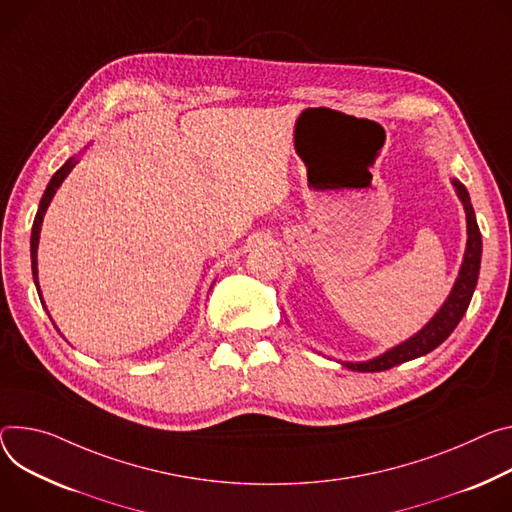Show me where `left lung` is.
<instances>
[{
	"mask_svg": "<svg viewBox=\"0 0 512 512\" xmlns=\"http://www.w3.org/2000/svg\"><path fill=\"white\" fill-rule=\"evenodd\" d=\"M453 185H455V192H457L459 200L463 202V208H466L468 249H466V255H463L459 277H457V282H455L447 302L433 316V320L427 324V327L421 333H416L412 339L404 341L402 345L390 349L388 353H384L376 359H371V361L343 363V365H347L355 371H384V369H390V367L400 365L404 361L427 355L433 349H437L453 333V329L459 324L461 316L466 314V310L470 306V300L474 296L476 284H478L480 259H482V235H480V228H478V222H476V214H474L466 185L459 183L457 179L453 181Z\"/></svg>",
	"mask_w": 512,
	"mask_h": 512,
	"instance_id": "8db88e82",
	"label": "left lung"
}]
</instances>
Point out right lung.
<instances>
[{
    "label": "right lung",
    "instance_id": "add662e5",
    "mask_svg": "<svg viewBox=\"0 0 512 512\" xmlns=\"http://www.w3.org/2000/svg\"><path fill=\"white\" fill-rule=\"evenodd\" d=\"M77 165L75 159H69L55 175L53 179L49 181V185H46V190L42 194V200H40V206H38V212L34 216V224H32V237H30V259H32V275H34V284L38 288V269H36V249H38V237H40V226H42V218H44V212L46 208H49L55 192L59 190V185L63 183V179L71 173V169Z\"/></svg>",
    "mask_w": 512,
    "mask_h": 512
}]
</instances>
